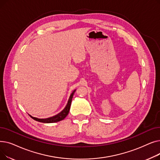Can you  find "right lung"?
<instances>
[{"instance_id":"1","label":"right lung","mask_w":160,"mask_h":160,"mask_svg":"<svg viewBox=\"0 0 160 160\" xmlns=\"http://www.w3.org/2000/svg\"><path fill=\"white\" fill-rule=\"evenodd\" d=\"M76 90L73 91L72 93H71L69 99V101L68 103H67L66 107L65 108L64 110L60 112V113H58V115L51 117H49V118L47 119H38V118H36V117H32L31 115H30L33 119H34L35 121H37L38 122H44V123H52V122H59L60 121L63 119H64L65 117H67V115H68L69 112L70 110V108H71V101H72V98L73 97V95L74 93Z\"/></svg>"}]
</instances>
